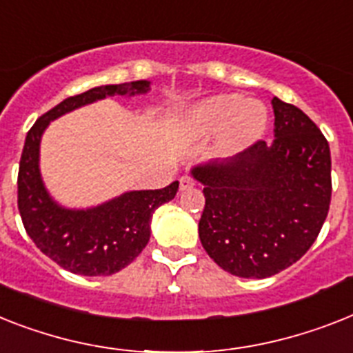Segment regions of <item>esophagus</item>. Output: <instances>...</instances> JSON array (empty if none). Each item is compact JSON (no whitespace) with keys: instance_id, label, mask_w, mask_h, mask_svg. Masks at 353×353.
Masks as SVG:
<instances>
[{"instance_id":"esophagus-1","label":"esophagus","mask_w":353,"mask_h":353,"mask_svg":"<svg viewBox=\"0 0 353 353\" xmlns=\"http://www.w3.org/2000/svg\"><path fill=\"white\" fill-rule=\"evenodd\" d=\"M196 185V181H194V179H192L190 176H183L181 179H179V188H181L183 192L185 190H190L192 186Z\"/></svg>"}]
</instances>
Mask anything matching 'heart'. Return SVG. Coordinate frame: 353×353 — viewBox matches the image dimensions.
Masks as SVG:
<instances>
[{"instance_id": "1", "label": "heart", "mask_w": 353, "mask_h": 353, "mask_svg": "<svg viewBox=\"0 0 353 353\" xmlns=\"http://www.w3.org/2000/svg\"><path fill=\"white\" fill-rule=\"evenodd\" d=\"M181 127L194 137H208L217 132V150L234 156L248 150L265 136L268 108L259 99L217 94L188 108L181 117Z\"/></svg>"}]
</instances>
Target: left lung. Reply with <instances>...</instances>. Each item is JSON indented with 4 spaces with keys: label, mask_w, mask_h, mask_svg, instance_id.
Listing matches in <instances>:
<instances>
[{
    "label": "left lung",
    "mask_w": 353,
    "mask_h": 353,
    "mask_svg": "<svg viewBox=\"0 0 353 353\" xmlns=\"http://www.w3.org/2000/svg\"><path fill=\"white\" fill-rule=\"evenodd\" d=\"M274 141L190 170L201 183L199 239L206 254L246 279L276 276L314 245L330 208V147L290 103L272 99Z\"/></svg>",
    "instance_id": "8db88e82"
}]
</instances>
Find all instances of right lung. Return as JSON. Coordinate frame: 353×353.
I'll return each instance as SVG.
<instances>
[{
  "mask_svg": "<svg viewBox=\"0 0 353 353\" xmlns=\"http://www.w3.org/2000/svg\"><path fill=\"white\" fill-rule=\"evenodd\" d=\"M150 81L103 85L63 99L28 130L18 174V208L39 250L79 276H112L136 259L150 239L152 214L176 197L179 183L159 190H130L90 208H65L48 194L39 172V145L50 121L112 96H137Z\"/></svg>",
  "mask_w": 353,
  "mask_h": 353,
  "instance_id": "add662e5",
  "label": "right lung"
}]
</instances>
